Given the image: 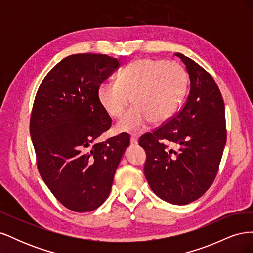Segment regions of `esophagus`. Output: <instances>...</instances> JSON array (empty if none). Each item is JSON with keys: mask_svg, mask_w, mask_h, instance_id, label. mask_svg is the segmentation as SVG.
Listing matches in <instances>:
<instances>
[{"mask_svg": "<svg viewBox=\"0 0 253 253\" xmlns=\"http://www.w3.org/2000/svg\"><path fill=\"white\" fill-rule=\"evenodd\" d=\"M131 143L132 144H137V143H138V135L133 134L131 136Z\"/></svg>", "mask_w": 253, "mask_h": 253, "instance_id": "34e87169", "label": "esophagus"}]
</instances>
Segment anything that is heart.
I'll return each instance as SVG.
<instances>
[{"mask_svg":"<svg viewBox=\"0 0 253 253\" xmlns=\"http://www.w3.org/2000/svg\"><path fill=\"white\" fill-rule=\"evenodd\" d=\"M183 68L175 62L139 59L127 64L116 82H103L98 99L113 118H121L129 102L135 105L117 125L122 132L138 131L147 126L164 122L173 116L186 88Z\"/></svg>","mask_w":253,"mask_h":253,"instance_id":"b5f03b06","label":"heart"}]
</instances>
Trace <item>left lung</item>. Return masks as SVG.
<instances>
[{"label": "left lung", "instance_id": "obj_1", "mask_svg": "<svg viewBox=\"0 0 253 253\" xmlns=\"http://www.w3.org/2000/svg\"><path fill=\"white\" fill-rule=\"evenodd\" d=\"M186 65L190 91L182 109L153 133L142 135L139 145L147 154L144 175L159 198L188 205L210 188L227 139L225 104L217 84L195 61L175 53ZM165 142L177 150L168 149Z\"/></svg>", "mask_w": 253, "mask_h": 253}]
</instances>
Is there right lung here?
<instances>
[{
    "label": "right lung",
    "mask_w": 253,
    "mask_h": 253,
    "mask_svg": "<svg viewBox=\"0 0 253 253\" xmlns=\"http://www.w3.org/2000/svg\"><path fill=\"white\" fill-rule=\"evenodd\" d=\"M120 66L119 60L77 53L61 60L37 91L29 131L41 177L67 209L88 212L108 198L129 137H98L112 119L98 99V87Z\"/></svg>",
    "instance_id": "1"
}]
</instances>
